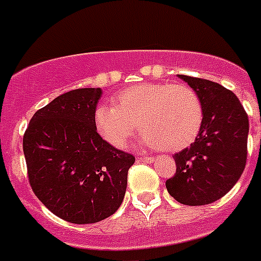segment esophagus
I'll use <instances>...</instances> for the list:
<instances>
[{
    "mask_svg": "<svg viewBox=\"0 0 261 261\" xmlns=\"http://www.w3.org/2000/svg\"><path fill=\"white\" fill-rule=\"evenodd\" d=\"M154 156H138L137 161L138 162H146V164H151V162H154Z\"/></svg>",
    "mask_w": 261,
    "mask_h": 261,
    "instance_id": "obj_1",
    "label": "esophagus"
}]
</instances>
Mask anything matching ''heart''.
<instances>
[{"mask_svg":"<svg viewBox=\"0 0 261 261\" xmlns=\"http://www.w3.org/2000/svg\"><path fill=\"white\" fill-rule=\"evenodd\" d=\"M202 120L200 96L181 83L135 84L112 97V106H99L94 115L97 134L112 147L124 149L139 124L142 145L165 151L192 145Z\"/></svg>","mask_w":261,"mask_h":261,"instance_id":"1","label":"heart"}]
</instances>
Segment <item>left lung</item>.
<instances>
[{"label": "left lung", "instance_id": "1", "mask_svg": "<svg viewBox=\"0 0 261 261\" xmlns=\"http://www.w3.org/2000/svg\"><path fill=\"white\" fill-rule=\"evenodd\" d=\"M178 76L200 96L204 120L196 141L173 155L177 170L166 181V189L184 205L212 204L225 196L244 171L248 115L239 97L219 83Z\"/></svg>", "mask_w": 261, "mask_h": 261}]
</instances>
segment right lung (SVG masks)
<instances>
[{"label": "right lung", "mask_w": 261, "mask_h": 261, "mask_svg": "<svg viewBox=\"0 0 261 261\" xmlns=\"http://www.w3.org/2000/svg\"><path fill=\"white\" fill-rule=\"evenodd\" d=\"M100 96V88L57 96L35 112L22 138L32 190L55 216L73 224L114 215L135 162L97 134L94 115Z\"/></svg>", "instance_id": "1"}]
</instances>
